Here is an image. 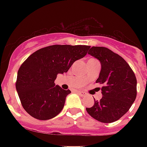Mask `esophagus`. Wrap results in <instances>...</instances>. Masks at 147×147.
Instances as JSON below:
<instances>
[{"label":"esophagus","instance_id":"34e87169","mask_svg":"<svg viewBox=\"0 0 147 147\" xmlns=\"http://www.w3.org/2000/svg\"><path fill=\"white\" fill-rule=\"evenodd\" d=\"M78 93L80 94L81 96H85V94H86V93L83 92V91H78Z\"/></svg>","mask_w":147,"mask_h":147}]
</instances>
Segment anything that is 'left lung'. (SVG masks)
<instances>
[{"label": "left lung", "instance_id": "1", "mask_svg": "<svg viewBox=\"0 0 147 147\" xmlns=\"http://www.w3.org/2000/svg\"><path fill=\"white\" fill-rule=\"evenodd\" d=\"M88 54L98 59L101 65L96 82L102 84V98L94 100L86 111L102 123H112L123 117L137 97V78L128 63L118 54L106 47H93Z\"/></svg>", "mask_w": 147, "mask_h": 147}]
</instances>
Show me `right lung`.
<instances>
[{"instance_id":"add662e5","label":"right lung","mask_w":147,"mask_h":147,"mask_svg":"<svg viewBox=\"0 0 147 147\" xmlns=\"http://www.w3.org/2000/svg\"><path fill=\"white\" fill-rule=\"evenodd\" d=\"M89 46L53 45L31 54L17 72L16 88L24 110L30 116L46 121L59 114L71 93L54 82L67 72L76 60L85 56Z\"/></svg>"}]
</instances>
